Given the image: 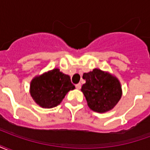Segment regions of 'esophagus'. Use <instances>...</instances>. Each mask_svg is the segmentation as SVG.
Segmentation results:
<instances>
[{
  "label": "esophagus",
  "mask_w": 150,
  "mask_h": 150,
  "mask_svg": "<svg viewBox=\"0 0 150 150\" xmlns=\"http://www.w3.org/2000/svg\"><path fill=\"white\" fill-rule=\"evenodd\" d=\"M75 88H77L78 90H79L81 88V83H77V84L75 85Z\"/></svg>",
  "instance_id": "obj_1"
}]
</instances>
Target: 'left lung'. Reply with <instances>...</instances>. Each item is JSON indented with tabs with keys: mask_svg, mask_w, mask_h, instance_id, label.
Here are the masks:
<instances>
[{
	"mask_svg": "<svg viewBox=\"0 0 150 150\" xmlns=\"http://www.w3.org/2000/svg\"><path fill=\"white\" fill-rule=\"evenodd\" d=\"M83 79L86 83L82 86L88 107L96 112H106L112 109L122 96L120 83L108 72L96 68L84 73Z\"/></svg>",
	"mask_w": 150,
	"mask_h": 150,
	"instance_id": "8db88e82",
	"label": "left lung"
}]
</instances>
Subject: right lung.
Segmentation results:
<instances>
[{"label": "right lung", "instance_id": "obj_1", "mask_svg": "<svg viewBox=\"0 0 150 150\" xmlns=\"http://www.w3.org/2000/svg\"><path fill=\"white\" fill-rule=\"evenodd\" d=\"M75 88L70 76L55 68L33 79L30 92L40 107L51 108L58 106L67 93Z\"/></svg>", "mask_w": 150, "mask_h": 150}]
</instances>
